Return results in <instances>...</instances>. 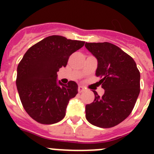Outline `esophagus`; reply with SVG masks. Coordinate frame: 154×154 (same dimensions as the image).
<instances>
[{"label":"esophagus","mask_w":154,"mask_h":154,"mask_svg":"<svg viewBox=\"0 0 154 154\" xmlns=\"http://www.w3.org/2000/svg\"><path fill=\"white\" fill-rule=\"evenodd\" d=\"M78 91H79V92H84V91H85V89H84L82 86H79L78 87Z\"/></svg>","instance_id":"34e87169"}]
</instances>
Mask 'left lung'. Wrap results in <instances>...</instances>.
<instances>
[{"instance_id": "left-lung-1", "label": "left lung", "mask_w": 154, "mask_h": 154, "mask_svg": "<svg viewBox=\"0 0 154 154\" xmlns=\"http://www.w3.org/2000/svg\"><path fill=\"white\" fill-rule=\"evenodd\" d=\"M85 46L97 58L96 75L105 90L102 97L93 91L85 118L98 127H113L131 113L140 91V73L133 58L115 45L86 42Z\"/></svg>"}]
</instances>
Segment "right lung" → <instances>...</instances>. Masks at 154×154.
<instances>
[{
	"label": "right lung",
	"instance_id": "right-lung-1",
	"mask_svg": "<svg viewBox=\"0 0 154 154\" xmlns=\"http://www.w3.org/2000/svg\"><path fill=\"white\" fill-rule=\"evenodd\" d=\"M85 42L51 35L31 46L17 69V92L27 113L42 124H53L65 116L69 100L78 93V85L57 81V72L65 67L69 56Z\"/></svg>",
	"mask_w": 154,
	"mask_h": 154
}]
</instances>
